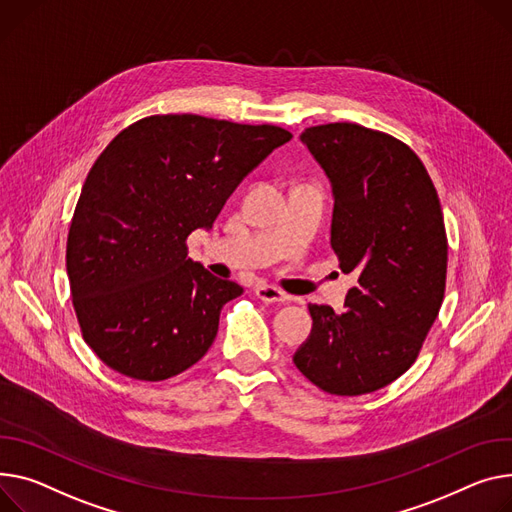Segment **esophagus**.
Returning <instances> with one entry per match:
<instances>
[{"mask_svg": "<svg viewBox=\"0 0 512 512\" xmlns=\"http://www.w3.org/2000/svg\"><path fill=\"white\" fill-rule=\"evenodd\" d=\"M255 294H257L259 300L269 302V304H280V302L290 300V296H288L286 292H282V290L276 288V286H267V284L257 286V288H255Z\"/></svg>", "mask_w": 512, "mask_h": 512, "instance_id": "34e87169", "label": "esophagus"}]
</instances>
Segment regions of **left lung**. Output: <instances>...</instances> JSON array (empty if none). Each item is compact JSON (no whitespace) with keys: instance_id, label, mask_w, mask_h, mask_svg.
<instances>
[{"instance_id":"1","label":"left lung","mask_w":512,"mask_h":512,"mask_svg":"<svg viewBox=\"0 0 512 512\" xmlns=\"http://www.w3.org/2000/svg\"><path fill=\"white\" fill-rule=\"evenodd\" d=\"M300 140L331 181V247L358 286L339 315L309 304L313 329L294 364L331 395L372 393L416 362L445 298L440 201L422 160L389 133L327 123Z\"/></svg>"}]
</instances>
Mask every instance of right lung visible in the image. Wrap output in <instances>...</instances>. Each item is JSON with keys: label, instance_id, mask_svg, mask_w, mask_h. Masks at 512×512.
Wrapping results in <instances>:
<instances>
[{"label": "right lung", "instance_id": "obj_1", "mask_svg": "<svg viewBox=\"0 0 512 512\" xmlns=\"http://www.w3.org/2000/svg\"><path fill=\"white\" fill-rule=\"evenodd\" d=\"M292 133L201 115L125 127L84 181L65 265L84 342L135 381H164L214 344L222 306L243 294L187 257L226 199Z\"/></svg>", "mask_w": 512, "mask_h": 512}]
</instances>
